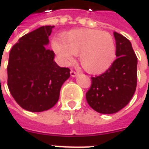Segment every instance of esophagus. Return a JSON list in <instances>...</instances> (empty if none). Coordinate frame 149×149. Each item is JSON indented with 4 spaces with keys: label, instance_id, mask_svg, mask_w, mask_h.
Listing matches in <instances>:
<instances>
[{
    "label": "esophagus",
    "instance_id": "obj_1",
    "mask_svg": "<svg viewBox=\"0 0 149 149\" xmlns=\"http://www.w3.org/2000/svg\"><path fill=\"white\" fill-rule=\"evenodd\" d=\"M70 74H71V77H77V73L75 71L72 70V71L70 72Z\"/></svg>",
    "mask_w": 149,
    "mask_h": 149
}]
</instances>
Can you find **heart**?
<instances>
[{"instance_id":"b5f03b06","label":"heart","mask_w":149,"mask_h":149,"mask_svg":"<svg viewBox=\"0 0 149 149\" xmlns=\"http://www.w3.org/2000/svg\"><path fill=\"white\" fill-rule=\"evenodd\" d=\"M53 50L64 64L71 63L78 54L81 65L87 72L100 74L110 68L116 58V48L113 37L107 32L94 29H79L55 39Z\"/></svg>"}]
</instances>
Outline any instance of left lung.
<instances>
[{"label":"left lung","mask_w":149,"mask_h":149,"mask_svg":"<svg viewBox=\"0 0 149 149\" xmlns=\"http://www.w3.org/2000/svg\"><path fill=\"white\" fill-rule=\"evenodd\" d=\"M116 57L111 67L99 77H91L86 94L87 103L101 114H114L130 101L137 86L138 60L130 41L114 32Z\"/></svg>","instance_id":"8db88e82"}]
</instances>
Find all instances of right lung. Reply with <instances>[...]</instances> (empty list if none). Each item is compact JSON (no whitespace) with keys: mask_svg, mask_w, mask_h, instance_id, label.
<instances>
[{"mask_svg":"<svg viewBox=\"0 0 149 149\" xmlns=\"http://www.w3.org/2000/svg\"><path fill=\"white\" fill-rule=\"evenodd\" d=\"M54 26L45 25L24 35L10 52L7 85L15 101L23 109L41 112L58 102L70 70L54 61V53L46 47Z\"/></svg>","mask_w":149,"mask_h":149,"instance_id":"add662e5","label":"right lung"}]
</instances>
